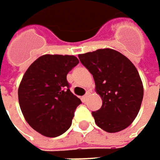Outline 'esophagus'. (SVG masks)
I'll return each instance as SVG.
<instances>
[{"instance_id":"esophagus-1","label":"esophagus","mask_w":160,"mask_h":160,"mask_svg":"<svg viewBox=\"0 0 160 160\" xmlns=\"http://www.w3.org/2000/svg\"><path fill=\"white\" fill-rule=\"evenodd\" d=\"M87 97H88V92L86 93V95H84V96L81 98V99H82V101H83V102H85V101H86V99H87Z\"/></svg>"}]
</instances>
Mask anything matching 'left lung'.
<instances>
[{
  "instance_id": "obj_1",
  "label": "left lung",
  "mask_w": 160,
  "mask_h": 160,
  "mask_svg": "<svg viewBox=\"0 0 160 160\" xmlns=\"http://www.w3.org/2000/svg\"><path fill=\"white\" fill-rule=\"evenodd\" d=\"M80 62L93 76L101 109L92 112L96 124L108 133L125 129L141 107L144 88L138 69L120 52L111 48L79 55Z\"/></svg>"
}]
</instances>
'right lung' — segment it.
<instances>
[{"label": "right lung", "mask_w": 160, "mask_h": 160, "mask_svg": "<svg viewBox=\"0 0 160 160\" xmlns=\"http://www.w3.org/2000/svg\"><path fill=\"white\" fill-rule=\"evenodd\" d=\"M79 64L68 55H44L25 71L18 89L24 119L39 134L56 138L70 127L81 103L69 90L67 74Z\"/></svg>", "instance_id": "obj_1"}]
</instances>
